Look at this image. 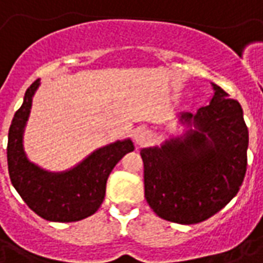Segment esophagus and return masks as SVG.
Masks as SVG:
<instances>
[{
    "label": "esophagus",
    "mask_w": 263,
    "mask_h": 263,
    "mask_svg": "<svg viewBox=\"0 0 263 263\" xmlns=\"http://www.w3.org/2000/svg\"><path fill=\"white\" fill-rule=\"evenodd\" d=\"M151 139H152V135H151V132L145 131V129H141V131H138L135 134V142H137L138 146H145V145H148L151 142Z\"/></svg>",
    "instance_id": "34e87169"
}]
</instances>
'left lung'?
I'll return each mask as SVG.
<instances>
[{
  "instance_id": "obj_1",
  "label": "left lung",
  "mask_w": 263,
  "mask_h": 263,
  "mask_svg": "<svg viewBox=\"0 0 263 263\" xmlns=\"http://www.w3.org/2000/svg\"><path fill=\"white\" fill-rule=\"evenodd\" d=\"M213 88L209 105L180 115L190 126L184 137L141 151L145 198L163 220L186 226L207 220L243 182L248 128L242 108L221 87Z\"/></svg>"
}]
</instances>
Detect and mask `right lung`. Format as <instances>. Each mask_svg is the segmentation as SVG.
I'll return each mask as SVG.
<instances>
[{
    "mask_svg": "<svg viewBox=\"0 0 263 263\" xmlns=\"http://www.w3.org/2000/svg\"><path fill=\"white\" fill-rule=\"evenodd\" d=\"M37 87L39 80L33 81L26 90L24 103L9 126L7 146L9 179L22 200L39 217L54 222L80 221L100 209L109 173L124 155L134 151V143L131 139L109 143L62 173L46 172L33 165L24 152L22 137Z\"/></svg>",
    "mask_w": 263,
    "mask_h": 263,
    "instance_id": "1",
    "label": "right lung"
}]
</instances>
